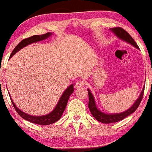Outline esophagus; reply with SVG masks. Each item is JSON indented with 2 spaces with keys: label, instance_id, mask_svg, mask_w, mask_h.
<instances>
[{
  "label": "esophagus",
  "instance_id": "esophagus-1",
  "mask_svg": "<svg viewBox=\"0 0 152 152\" xmlns=\"http://www.w3.org/2000/svg\"><path fill=\"white\" fill-rule=\"evenodd\" d=\"M84 84L85 82L84 81H78V82H76L75 84V88H80L84 86Z\"/></svg>",
  "mask_w": 152,
  "mask_h": 152
}]
</instances>
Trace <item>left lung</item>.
<instances>
[{
    "mask_svg": "<svg viewBox=\"0 0 152 152\" xmlns=\"http://www.w3.org/2000/svg\"><path fill=\"white\" fill-rule=\"evenodd\" d=\"M109 30H111L112 32L114 33V34H115V36L118 37V39L122 40V41L129 43V44L133 45V46L136 48L138 50H139V48L136 43V41L134 40V39L130 36V34H129L127 32H126L125 30L121 28H110ZM145 90V86H143L142 90L140 93L138 98L136 101L134 102V103L133 104V105L129 109H128L126 111L121 113H107L104 112L98 109L97 107L96 102H95V97L93 96V93H91V90L89 88L87 89L88 93V108L90 110L91 114H92L93 117L96 119L97 121L102 122L104 124H109V123H114V122H119L120 120H123L124 118L127 117L128 115H131V114L134 113V112L137 109V108L138 107L139 104H140V102L142 100V97H143V93H144Z\"/></svg>",
    "mask_w": 152,
    "mask_h": 152,
    "instance_id": "1",
    "label": "left lung"
}]
</instances>
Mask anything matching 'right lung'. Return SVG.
Masks as SVG:
<instances>
[{
    "instance_id": "add662e5",
    "label": "right lung",
    "mask_w": 152,
    "mask_h": 152,
    "mask_svg": "<svg viewBox=\"0 0 152 152\" xmlns=\"http://www.w3.org/2000/svg\"><path fill=\"white\" fill-rule=\"evenodd\" d=\"M52 35H53V33L48 32L45 34L34 35V36L29 37V38L23 39V40L20 41V42L15 47V48L13 50V51H12L11 55H10V59L12 57V56L15 55L17 52L19 51L20 50L23 48L27 46V45L32 44L33 43H36L38 42V41L45 40V39H48V37L52 36ZM73 86V84H71L70 86H68V88L64 91L63 94L61 95L59 100L58 101L57 105H56V107H55V109H54L50 113L43 115H29L28 113H25V112L21 111V110L18 109V108L16 107L13 100H12L11 95H10V94L9 95L14 109H15L16 112H17L18 115H19L20 117L23 118L25 120H28L29 122H32V123L34 124H40V125H48V124L55 123V122L58 121V120L61 118L62 114H63L64 110L66 109V105H67L68 99H69L70 95H71L74 91Z\"/></svg>"
}]
</instances>
